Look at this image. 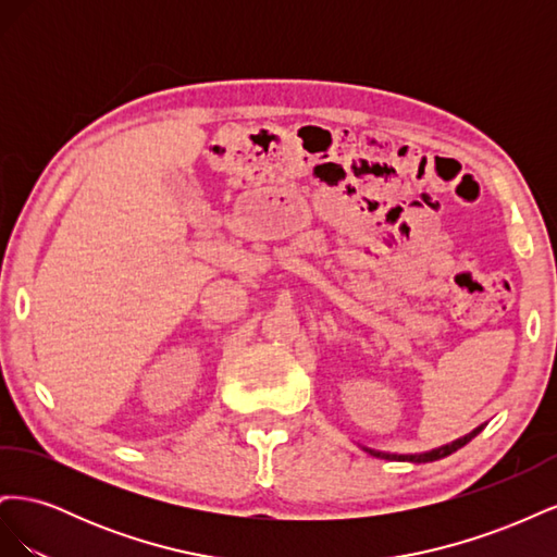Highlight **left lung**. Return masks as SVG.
I'll return each mask as SVG.
<instances>
[{
	"label": "left lung",
	"instance_id": "1",
	"mask_svg": "<svg viewBox=\"0 0 557 557\" xmlns=\"http://www.w3.org/2000/svg\"><path fill=\"white\" fill-rule=\"evenodd\" d=\"M483 428H476L474 432H469L467 436H460V440H455L453 444H446L442 448H434L428 453H416V455H397V453H383V450H374V448H364L369 455H374V458H383V460H409V462H432V460H442L446 455L455 453L458 448H462L467 442L474 440V436L481 432Z\"/></svg>",
	"mask_w": 557,
	"mask_h": 557
}]
</instances>
